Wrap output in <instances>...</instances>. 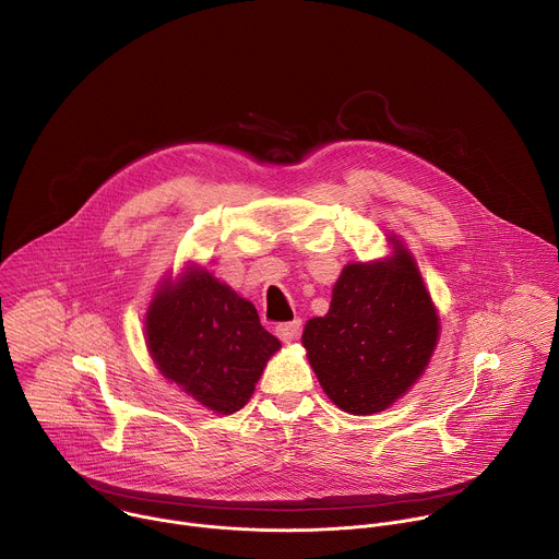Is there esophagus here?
Segmentation results:
<instances>
[{
  "label": "esophagus",
  "mask_w": 559,
  "mask_h": 559,
  "mask_svg": "<svg viewBox=\"0 0 559 559\" xmlns=\"http://www.w3.org/2000/svg\"><path fill=\"white\" fill-rule=\"evenodd\" d=\"M300 321H289V323H281L276 325V336L283 341V343H292L298 338L300 334Z\"/></svg>",
  "instance_id": "obj_1"
}]
</instances>
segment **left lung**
I'll return each instance as SVG.
<instances>
[{
  "label": "left lung",
  "mask_w": 559,
  "mask_h": 559,
  "mask_svg": "<svg viewBox=\"0 0 559 559\" xmlns=\"http://www.w3.org/2000/svg\"><path fill=\"white\" fill-rule=\"evenodd\" d=\"M391 254L343 267L325 316L302 330L307 360L330 401L347 414L389 409L425 373L440 316L416 259L389 234Z\"/></svg>",
  "instance_id": "obj_1"
}]
</instances>
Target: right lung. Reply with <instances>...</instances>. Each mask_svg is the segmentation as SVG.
<instances>
[{"label": "right lung", "mask_w": 559, "mask_h": 559, "mask_svg": "<svg viewBox=\"0 0 559 559\" xmlns=\"http://www.w3.org/2000/svg\"><path fill=\"white\" fill-rule=\"evenodd\" d=\"M145 345L164 378L223 416L248 405L267 360L281 349L257 307L197 263L154 292Z\"/></svg>", "instance_id": "right-lung-1"}]
</instances>
